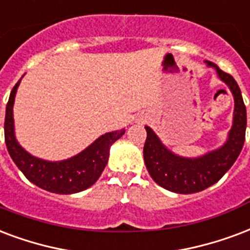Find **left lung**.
<instances>
[{
	"mask_svg": "<svg viewBox=\"0 0 250 250\" xmlns=\"http://www.w3.org/2000/svg\"><path fill=\"white\" fill-rule=\"evenodd\" d=\"M207 64L216 68L220 79L228 84L234 97L233 125L227 143L221 148L208 152L201 158L186 159L168 151L155 132L149 127H146L147 139L143 148L146 167L153 182L176 193H196L219 182L233 166L245 142L247 108L237 82L230 74L224 73L213 62H207Z\"/></svg>",
	"mask_w": 250,
	"mask_h": 250,
	"instance_id": "left-lung-1",
	"label": "left lung"
}]
</instances>
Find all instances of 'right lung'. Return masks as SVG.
Instances as JSON below:
<instances>
[{"instance_id":"add662e5","label":"right lung","mask_w":250,"mask_h":250,"mask_svg":"<svg viewBox=\"0 0 250 250\" xmlns=\"http://www.w3.org/2000/svg\"><path fill=\"white\" fill-rule=\"evenodd\" d=\"M18 84L20 82H17L10 92L5 115V143L13 162L29 182L46 191L70 195L87 189L99 179L108 162L110 147L125 134V130L102 135L84 151L63 162H46L34 158L22 148L14 136L13 103Z\"/></svg>"}]
</instances>
